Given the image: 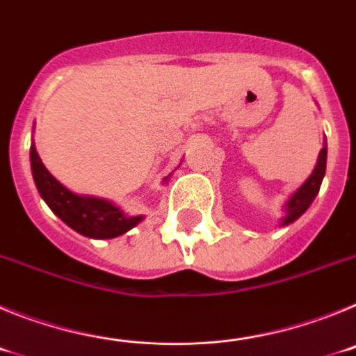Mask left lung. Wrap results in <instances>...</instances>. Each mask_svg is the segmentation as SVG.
Instances as JSON below:
<instances>
[{"instance_id":"left-lung-1","label":"left lung","mask_w":356,"mask_h":356,"mask_svg":"<svg viewBox=\"0 0 356 356\" xmlns=\"http://www.w3.org/2000/svg\"><path fill=\"white\" fill-rule=\"evenodd\" d=\"M326 153H328V146H326V139L323 147L319 151V156H317L316 168H314L312 175L308 176L307 180L296 188L294 193L291 194L285 205L282 207L284 210V217L280 221V226H289L291 222H294L296 219H300L305 212L308 210V207L312 205V201L316 200L317 193H319L321 184H323V178H325L326 172Z\"/></svg>"}]
</instances>
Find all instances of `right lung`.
<instances>
[{"instance_id":"right-lung-1","label":"right lung","mask_w":356,"mask_h":356,"mask_svg":"<svg viewBox=\"0 0 356 356\" xmlns=\"http://www.w3.org/2000/svg\"><path fill=\"white\" fill-rule=\"evenodd\" d=\"M30 162L31 175L40 197L46 201V205L53 210L55 216L60 217L69 228L83 237L114 238L143 222V216H128L112 201L96 196H80L64 187L46 169L33 143L30 146ZM171 175L165 176L162 184H165Z\"/></svg>"}]
</instances>
